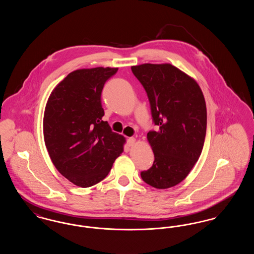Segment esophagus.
I'll list each match as a JSON object with an SVG mask.
<instances>
[{
  "label": "esophagus",
  "mask_w": 254,
  "mask_h": 254,
  "mask_svg": "<svg viewBox=\"0 0 254 254\" xmlns=\"http://www.w3.org/2000/svg\"><path fill=\"white\" fill-rule=\"evenodd\" d=\"M135 143H136V139H135V138H133V137L128 138V139H127V144L128 146H132V145H135Z\"/></svg>",
  "instance_id": "obj_1"
}]
</instances>
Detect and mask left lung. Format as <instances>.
<instances>
[{
    "instance_id": "1",
    "label": "left lung",
    "mask_w": 254,
    "mask_h": 254,
    "mask_svg": "<svg viewBox=\"0 0 254 254\" xmlns=\"http://www.w3.org/2000/svg\"><path fill=\"white\" fill-rule=\"evenodd\" d=\"M145 88L152 122L147 140L154 153L152 167L141 172L147 185L169 189L183 181L201 155L206 131L205 98L198 84L170 64L131 66Z\"/></svg>"
}]
</instances>
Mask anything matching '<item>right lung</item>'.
<instances>
[{
    "label": "right lung",
    "mask_w": 254,
    "mask_h": 254,
    "mask_svg": "<svg viewBox=\"0 0 254 254\" xmlns=\"http://www.w3.org/2000/svg\"><path fill=\"white\" fill-rule=\"evenodd\" d=\"M117 70L95 67L69 73L46 107L44 137L50 159L63 176L81 188L104 180L124 150L125 138L102 120V90Z\"/></svg>",
    "instance_id": "add662e5"
}]
</instances>
